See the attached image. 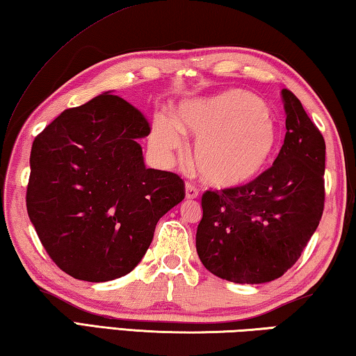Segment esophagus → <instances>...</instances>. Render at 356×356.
Segmentation results:
<instances>
[{
    "label": "esophagus",
    "instance_id": "obj_1",
    "mask_svg": "<svg viewBox=\"0 0 356 356\" xmlns=\"http://www.w3.org/2000/svg\"><path fill=\"white\" fill-rule=\"evenodd\" d=\"M197 195H200V191H197V188L193 184H185V197L186 200H196Z\"/></svg>",
    "mask_w": 356,
    "mask_h": 356
}]
</instances>
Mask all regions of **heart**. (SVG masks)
<instances>
[{
  "label": "heart",
  "instance_id": "1",
  "mask_svg": "<svg viewBox=\"0 0 356 356\" xmlns=\"http://www.w3.org/2000/svg\"><path fill=\"white\" fill-rule=\"evenodd\" d=\"M185 131L197 136L193 160L201 179L215 188L252 182L267 170L280 143L272 110L257 95L240 89L185 100L177 108V120L156 113L150 147L166 159L182 149Z\"/></svg>",
  "mask_w": 356,
  "mask_h": 356
}]
</instances>
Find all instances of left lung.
I'll list each match as a JSON object with an SVG mask.
<instances>
[{"label":"left lung","mask_w":356,"mask_h":356,"mask_svg":"<svg viewBox=\"0 0 356 356\" xmlns=\"http://www.w3.org/2000/svg\"><path fill=\"white\" fill-rule=\"evenodd\" d=\"M281 97L287 131L273 166L238 188L202 195L197 256L210 273L237 284L284 275L323 213V136L291 91Z\"/></svg>","instance_id":"8db88e82"}]
</instances>
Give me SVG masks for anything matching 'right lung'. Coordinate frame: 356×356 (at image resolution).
Masks as SVG:
<instances>
[{
    "label": "right lung",
    "mask_w": 356,
    "mask_h": 356,
    "mask_svg": "<svg viewBox=\"0 0 356 356\" xmlns=\"http://www.w3.org/2000/svg\"><path fill=\"white\" fill-rule=\"evenodd\" d=\"M149 134L146 118L106 91L35 136L28 215L48 256L75 280L130 273L156 222L185 197L177 174L144 165L138 140Z\"/></svg>",
    "instance_id": "1"
}]
</instances>
